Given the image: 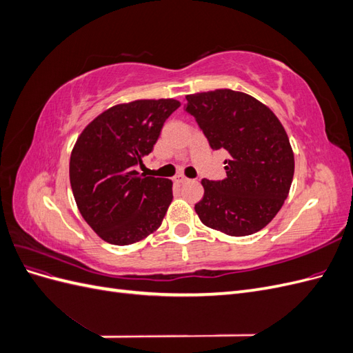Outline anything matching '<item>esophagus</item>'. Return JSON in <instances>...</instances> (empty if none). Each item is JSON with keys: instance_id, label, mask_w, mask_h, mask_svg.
<instances>
[{"instance_id": "obj_1", "label": "esophagus", "mask_w": 353, "mask_h": 353, "mask_svg": "<svg viewBox=\"0 0 353 353\" xmlns=\"http://www.w3.org/2000/svg\"><path fill=\"white\" fill-rule=\"evenodd\" d=\"M174 181H175V183L176 184H184V183H187V181H188V178L187 176H184V175H176L175 178H174Z\"/></svg>"}]
</instances>
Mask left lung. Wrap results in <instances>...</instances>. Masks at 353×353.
Listing matches in <instances>:
<instances>
[{"instance_id":"obj_1","label":"left lung","mask_w":353,"mask_h":353,"mask_svg":"<svg viewBox=\"0 0 353 353\" xmlns=\"http://www.w3.org/2000/svg\"><path fill=\"white\" fill-rule=\"evenodd\" d=\"M184 110L210 148L230 153L225 179H201L205 196L194 206L200 221L232 237L258 232L281 209L294 174L279 117L252 95L232 90L187 95Z\"/></svg>"}]
</instances>
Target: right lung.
Masks as SVG:
<instances>
[{
  "label": "right lung",
  "mask_w": 353,
  "mask_h": 353,
  "mask_svg": "<svg viewBox=\"0 0 353 353\" xmlns=\"http://www.w3.org/2000/svg\"><path fill=\"white\" fill-rule=\"evenodd\" d=\"M179 105L172 99L114 105L79 135L70 156V185L81 215L104 241L132 244L162 223L174 199L172 181L145 176L135 168L153 152Z\"/></svg>",
  "instance_id": "1"
}]
</instances>
